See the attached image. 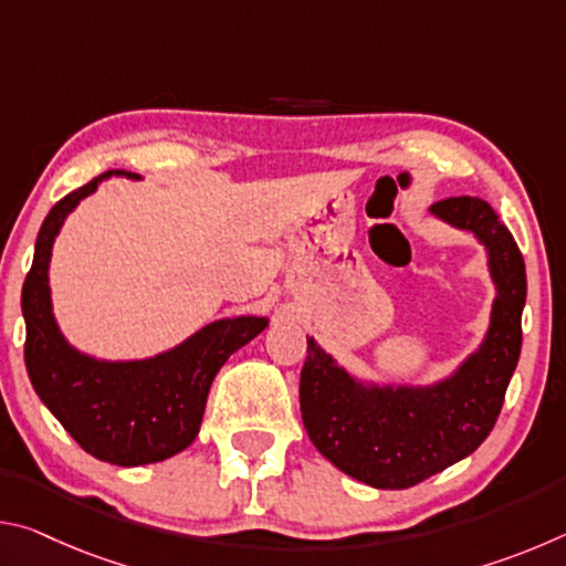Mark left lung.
<instances>
[{
    "mask_svg": "<svg viewBox=\"0 0 566 566\" xmlns=\"http://www.w3.org/2000/svg\"><path fill=\"white\" fill-rule=\"evenodd\" d=\"M439 222L484 247L494 302L479 347L429 385L357 377L306 337L302 421L322 457L375 490H407L474 452L494 429L520 361L524 260L494 209L479 197L429 207Z\"/></svg>",
    "mask_w": 566,
    "mask_h": 566,
    "instance_id": "obj_1",
    "label": "left lung"
}]
</instances>
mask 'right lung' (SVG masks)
Listing matches in <instances>:
<instances>
[{"mask_svg":"<svg viewBox=\"0 0 566 566\" xmlns=\"http://www.w3.org/2000/svg\"><path fill=\"white\" fill-rule=\"evenodd\" d=\"M112 177L139 179L124 169L104 171L56 202L44 219L22 286L24 361L44 407L84 452L107 464L142 467L175 457L195 442L217 371L270 327V317L239 314L214 319L171 349L145 359H102L76 349L54 317L52 247L66 217Z\"/></svg>","mask_w":566,"mask_h":566,"instance_id":"right-lung-1","label":"right lung"}]
</instances>
